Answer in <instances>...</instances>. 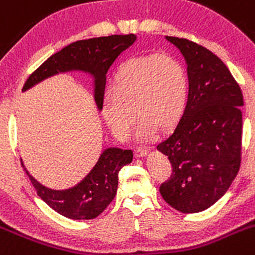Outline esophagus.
<instances>
[{"instance_id": "obj_1", "label": "esophagus", "mask_w": 255, "mask_h": 255, "mask_svg": "<svg viewBox=\"0 0 255 255\" xmlns=\"http://www.w3.org/2000/svg\"><path fill=\"white\" fill-rule=\"evenodd\" d=\"M148 151H149V148H145V146H136V148H135V155L140 158V156L146 155Z\"/></svg>"}]
</instances>
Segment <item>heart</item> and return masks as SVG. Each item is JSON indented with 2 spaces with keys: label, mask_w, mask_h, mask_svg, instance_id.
Here are the masks:
<instances>
[{
  "label": "heart",
  "mask_w": 255,
  "mask_h": 255,
  "mask_svg": "<svg viewBox=\"0 0 255 255\" xmlns=\"http://www.w3.org/2000/svg\"><path fill=\"white\" fill-rule=\"evenodd\" d=\"M188 91V74L177 58L158 53L135 57L121 65L114 87L104 92L102 114L114 135L124 140L129 136L136 110L137 137L150 139L159 125L169 128L182 118Z\"/></svg>",
  "instance_id": "1"
}]
</instances>
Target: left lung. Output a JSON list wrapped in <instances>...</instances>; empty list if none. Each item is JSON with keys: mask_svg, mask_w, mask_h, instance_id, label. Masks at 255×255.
I'll return each mask as SVG.
<instances>
[{"mask_svg": "<svg viewBox=\"0 0 255 255\" xmlns=\"http://www.w3.org/2000/svg\"><path fill=\"white\" fill-rule=\"evenodd\" d=\"M183 54L188 101L172 134L156 145L172 164L159 192L184 214L209 209L229 190L242 163L243 93L223 60L183 37L165 36Z\"/></svg>", "mask_w": 255, "mask_h": 255, "instance_id": "left-lung-1", "label": "left lung"}]
</instances>
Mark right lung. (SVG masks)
Here are the masks:
<instances>
[{
	"label": "right lung",
	"mask_w": 255,
	"mask_h": 255,
	"mask_svg": "<svg viewBox=\"0 0 255 255\" xmlns=\"http://www.w3.org/2000/svg\"><path fill=\"white\" fill-rule=\"evenodd\" d=\"M135 40L136 36L134 34H128L74 41L51 55L35 69L25 82L22 91L58 72L73 69L88 72L95 78V100L101 110L107 71L116 58L132 45ZM132 156L134 154L130 149H106L87 177L73 188L64 191L44 187L25 170L37 196L54 211L73 220H91L97 218L111 204L118 191L119 172L124 165L131 163Z\"/></svg>",
	"instance_id": "add662e5"
}]
</instances>
